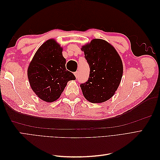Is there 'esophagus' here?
Returning a JSON list of instances; mask_svg holds the SVG:
<instances>
[{
  "mask_svg": "<svg viewBox=\"0 0 160 160\" xmlns=\"http://www.w3.org/2000/svg\"><path fill=\"white\" fill-rule=\"evenodd\" d=\"M74 75H75V76L76 78H77V77L79 76V72H78V71H76V72H74Z\"/></svg>",
  "mask_w": 160,
  "mask_h": 160,
  "instance_id": "obj_1",
  "label": "esophagus"
}]
</instances>
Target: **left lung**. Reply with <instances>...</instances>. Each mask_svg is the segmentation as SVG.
<instances>
[{
    "label": "left lung",
    "instance_id": "obj_1",
    "mask_svg": "<svg viewBox=\"0 0 160 160\" xmlns=\"http://www.w3.org/2000/svg\"><path fill=\"white\" fill-rule=\"evenodd\" d=\"M81 49L90 67L88 81L80 85L83 96L91 103H103L119 88L123 71L122 59L113 46L100 38H93Z\"/></svg>",
    "mask_w": 160,
    "mask_h": 160
}]
</instances>
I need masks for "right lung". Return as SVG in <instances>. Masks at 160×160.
Segmentation results:
<instances>
[{
  "label": "right lung",
  "instance_id": "right-lung-1",
  "mask_svg": "<svg viewBox=\"0 0 160 160\" xmlns=\"http://www.w3.org/2000/svg\"><path fill=\"white\" fill-rule=\"evenodd\" d=\"M62 47L54 38L47 40L38 48L27 69L32 90L45 102H53L60 98L68 81L75 80L67 71Z\"/></svg>",
  "mask_w": 160,
  "mask_h": 160
}]
</instances>
